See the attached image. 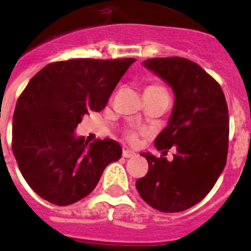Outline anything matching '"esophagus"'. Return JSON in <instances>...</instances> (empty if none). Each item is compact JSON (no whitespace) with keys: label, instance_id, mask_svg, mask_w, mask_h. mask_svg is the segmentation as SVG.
Segmentation results:
<instances>
[{"label":"esophagus","instance_id":"obj_1","mask_svg":"<svg viewBox=\"0 0 251 251\" xmlns=\"http://www.w3.org/2000/svg\"><path fill=\"white\" fill-rule=\"evenodd\" d=\"M134 155H135V152L131 150H127V149H125V150L122 151V156H124V158H131V156H134Z\"/></svg>","mask_w":251,"mask_h":251}]
</instances>
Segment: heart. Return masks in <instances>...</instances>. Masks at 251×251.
I'll return each mask as SVG.
<instances>
[{"label":"heart","instance_id":"heart-1","mask_svg":"<svg viewBox=\"0 0 251 251\" xmlns=\"http://www.w3.org/2000/svg\"><path fill=\"white\" fill-rule=\"evenodd\" d=\"M145 92H156V93H166V95H167L166 89H164L163 87H160V85H150V87L146 88V91ZM143 133H146V131L143 130ZM127 138H129L130 142H137V141H138V131L130 130L129 133H127Z\"/></svg>","mask_w":251,"mask_h":251}]
</instances>
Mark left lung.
<instances>
[{"label": "left lung", "mask_w": 251, "mask_h": 251, "mask_svg": "<svg viewBox=\"0 0 251 251\" xmlns=\"http://www.w3.org/2000/svg\"><path fill=\"white\" fill-rule=\"evenodd\" d=\"M172 88L175 104L168 125L155 138L166 155L142 152L149 172L135 181L141 198L152 208L174 213L201 201L224 171L227 156L229 114L220 84L184 57H155L143 62Z\"/></svg>", "instance_id": "obj_1"}]
</instances>
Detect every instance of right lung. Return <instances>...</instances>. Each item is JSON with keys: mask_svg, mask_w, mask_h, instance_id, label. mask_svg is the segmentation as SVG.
I'll return each mask as SVG.
<instances>
[{"mask_svg": "<svg viewBox=\"0 0 251 251\" xmlns=\"http://www.w3.org/2000/svg\"><path fill=\"white\" fill-rule=\"evenodd\" d=\"M135 59L51 63L30 80L13 116V152L25 180L42 199L70 205L95 189L105 167L121 158L113 139L84 142V114L105 108Z\"/></svg>", "mask_w": 251, "mask_h": 251, "instance_id": "obj_1", "label": "right lung"}]
</instances>
